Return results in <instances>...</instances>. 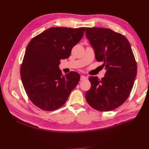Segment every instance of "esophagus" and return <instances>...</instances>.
I'll return each mask as SVG.
<instances>
[{
	"label": "esophagus",
	"mask_w": 149,
	"mask_h": 149,
	"mask_svg": "<svg viewBox=\"0 0 149 149\" xmlns=\"http://www.w3.org/2000/svg\"><path fill=\"white\" fill-rule=\"evenodd\" d=\"M86 79V78L85 77V76H83V75H81V76L80 79L81 80V81H84V80H85Z\"/></svg>",
	"instance_id": "esophagus-1"
}]
</instances>
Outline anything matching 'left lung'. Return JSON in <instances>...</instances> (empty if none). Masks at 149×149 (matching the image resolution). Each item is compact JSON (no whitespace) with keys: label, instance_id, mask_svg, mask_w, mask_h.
Masks as SVG:
<instances>
[{"label":"left lung","instance_id":"8db88e82","mask_svg":"<svg viewBox=\"0 0 149 149\" xmlns=\"http://www.w3.org/2000/svg\"><path fill=\"white\" fill-rule=\"evenodd\" d=\"M85 32L96 60L102 62L106 70L101 80L89 78L91 86L85 94L86 100L97 111L114 110L127 100L137 74L131 47L124 35L109 29L86 28Z\"/></svg>","mask_w":149,"mask_h":149}]
</instances>
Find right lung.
I'll list each match as a JSON object with an SVG mask.
<instances>
[{"instance_id":"add662e5","label":"right lung","mask_w":149,"mask_h":149,"mask_svg":"<svg viewBox=\"0 0 149 149\" xmlns=\"http://www.w3.org/2000/svg\"><path fill=\"white\" fill-rule=\"evenodd\" d=\"M86 28L52 27L33 37L26 48L20 66L25 91L34 105L52 111L66 102L80 79L71 71L63 75L58 65L82 38Z\"/></svg>"}]
</instances>
